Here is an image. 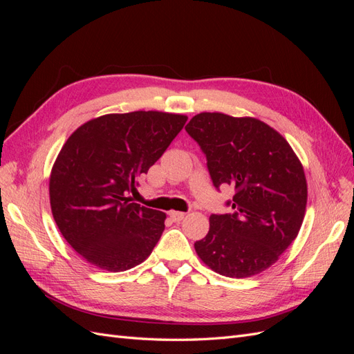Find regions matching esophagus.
<instances>
[{"label":"esophagus","instance_id":"1","mask_svg":"<svg viewBox=\"0 0 354 354\" xmlns=\"http://www.w3.org/2000/svg\"><path fill=\"white\" fill-rule=\"evenodd\" d=\"M185 216H186L185 212H180V211H169V217H171V220L176 221V223H180L181 220L185 218Z\"/></svg>","mask_w":354,"mask_h":354}]
</instances>
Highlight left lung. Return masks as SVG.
I'll return each instance as SVG.
<instances>
[{
    "label": "left lung",
    "instance_id": "left-lung-1",
    "mask_svg": "<svg viewBox=\"0 0 354 354\" xmlns=\"http://www.w3.org/2000/svg\"><path fill=\"white\" fill-rule=\"evenodd\" d=\"M207 155L212 183L233 186L230 214H211L199 259L227 277L273 266L297 238L307 205L304 168L285 138L257 118L202 112L186 125Z\"/></svg>",
    "mask_w": 354,
    "mask_h": 354
}]
</instances>
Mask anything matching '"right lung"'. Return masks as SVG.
Instances as JSON below:
<instances>
[{
    "label": "right lung",
    "mask_w": 354,
    "mask_h": 354,
    "mask_svg": "<svg viewBox=\"0 0 354 354\" xmlns=\"http://www.w3.org/2000/svg\"><path fill=\"white\" fill-rule=\"evenodd\" d=\"M187 121L186 115L108 113L75 130L50 174L51 212L85 261L112 273L143 263L165 229V212L128 196Z\"/></svg>",
    "instance_id": "obj_1"
}]
</instances>
